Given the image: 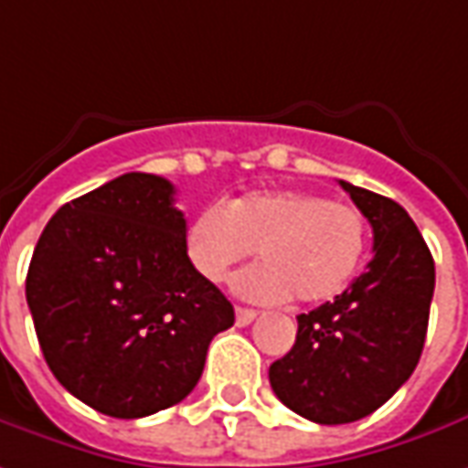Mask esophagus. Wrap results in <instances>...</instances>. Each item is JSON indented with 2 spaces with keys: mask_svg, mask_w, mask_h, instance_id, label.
<instances>
[{
  "mask_svg": "<svg viewBox=\"0 0 468 468\" xmlns=\"http://www.w3.org/2000/svg\"><path fill=\"white\" fill-rule=\"evenodd\" d=\"M256 310H248V307H235V323L243 327V325H250L253 320H256Z\"/></svg>",
  "mask_w": 468,
  "mask_h": 468,
  "instance_id": "esophagus-1",
  "label": "esophagus"
}]
</instances>
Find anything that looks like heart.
<instances>
[{
    "instance_id": "heart-1",
    "label": "heart",
    "mask_w": 468,
    "mask_h": 468,
    "mask_svg": "<svg viewBox=\"0 0 468 468\" xmlns=\"http://www.w3.org/2000/svg\"><path fill=\"white\" fill-rule=\"evenodd\" d=\"M361 209L302 189H259L197 212L184 253L209 284H222L253 248L263 261L235 279L253 302H325L358 271L367 253Z\"/></svg>"
}]
</instances>
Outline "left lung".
I'll use <instances>...</instances> for the list:
<instances>
[{
  "mask_svg": "<svg viewBox=\"0 0 468 468\" xmlns=\"http://www.w3.org/2000/svg\"><path fill=\"white\" fill-rule=\"evenodd\" d=\"M371 222L374 259L333 302L297 317V341L269 368L274 394L320 425L361 420L420 361L435 263L418 225L389 197L341 181Z\"/></svg>",
  "mask_w": 468,
  "mask_h": 468,
  "instance_id": "obj_1",
  "label": "left lung"
}]
</instances>
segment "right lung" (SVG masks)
<instances>
[{
    "label": "right lung",
    "instance_id": "1",
    "mask_svg": "<svg viewBox=\"0 0 468 468\" xmlns=\"http://www.w3.org/2000/svg\"><path fill=\"white\" fill-rule=\"evenodd\" d=\"M174 184L122 174L71 199L35 246L25 294L53 377L110 418L181 402L233 304L184 253Z\"/></svg>",
    "mask_w": 468,
    "mask_h": 468
}]
</instances>
